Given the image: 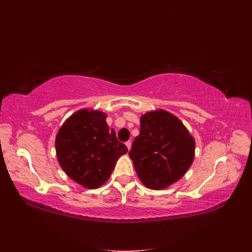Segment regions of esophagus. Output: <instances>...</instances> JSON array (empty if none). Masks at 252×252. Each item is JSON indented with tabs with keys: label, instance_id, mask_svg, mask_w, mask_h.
Masks as SVG:
<instances>
[{
	"label": "esophagus",
	"instance_id": "esophagus-1",
	"mask_svg": "<svg viewBox=\"0 0 252 252\" xmlns=\"http://www.w3.org/2000/svg\"><path fill=\"white\" fill-rule=\"evenodd\" d=\"M125 144H126V146H127V148H128V150H129V149H130V148H131V144H132V143H131V141H127V142H126V143H125Z\"/></svg>",
	"mask_w": 252,
	"mask_h": 252
}]
</instances>
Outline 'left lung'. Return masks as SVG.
<instances>
[{
    "instance_id": "left-lung-1",
    "label": "left lung",
    "mask_w": 252,
    "mask_h": 252,
    "mask_svg": "<svg viewBox=\"0 0 252 252\" xmlns=\"http://www.w3.org/2000/svg\"><path fill=\"white\" fill-rule=\"evenodd\" d=\"M194 149V139L184 124L170 112L159 109L141 117L140 134L129 157L143 184L161 190L184 177L193 162Z\"/></svg>"
}]
</instances>
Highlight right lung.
<instances>
[{
  "label": "right lung",
  "mask_w": 252,
  "mask_h": 252,
  "mask_svg": "<svg viewBox=\"0 0 252 252\" xmlns=\"http://www.w3.org/2000/svg\"><path fill=\"white\" fill-rule=\"evenodd\" d=\"M106 113L81 109L61 126L56 138L58 161L78 184L95 189L107 182L118 158L127 147L109 130Z\"/></svg>",
  "instance_id": "add662e5"
}]
</instances>
